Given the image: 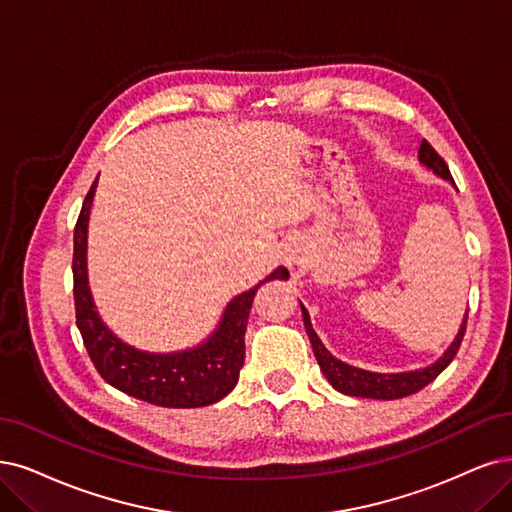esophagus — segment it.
I'll return each mask as SVG.
<instances>
[{"mask_svg":"<svg viewBox=\"0 0 512 512\" xmlns=\"http://www.w3.org/2000/svg\"><path fill=\"white\" fill-rule=\"evenodd\" d=\"M282 261H285V266L291 268V270L304 268V263L308 261L306 246L301 244V242H291V244H287L285 255H282Z\"/></svg>","mask_w":512,"mask_h":512,"instance_id":"obj_1","label":"esophagus"}]
</instances>
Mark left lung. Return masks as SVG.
Here are the masks:
<instances>
[{"label": "left lung", "instance_id": "8db88e82", "mask_svg": "<svg viewBox=\"0 0 512 512\" xmlns=\"http://www.w3.org/2000/svg\"><path fill=\"white\" fill-rule=\"evenodd\" d=\"M418 154H420V162L424 166H428L434 175L447 179L453 185V179H451V173H449L445 160L437 154V151H434V147L426 139L422 141ZM299 306H301V314H304V325H306V333L310 337L314 356H316V361L320 365V371H323L325 377L329 380V384L342 394L361 396V399H377V401L403 399V396L418 392L424 386H428L432 380H437V375L453 361V356L458 354L460 344L464 339V331H466V320H468V310H466L456 339H453V344L445 350V354L439 358L437 363H432L424 369L405 371V373H375V371H365V369L352 367L348 363L339 361V358H335L325 348V344L320 342L316 331L312 329L310 314L304 308V304H299Z\"/></svg>", "mask_w": 512, "mask_h": 512}]
</instances>
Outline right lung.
<instances>
[{"mask_svg":"<svg viewBox=\"0 0 512 512\" xmlns=\"http://www.w3.org/2000/svg\"><path fill=\"white\" fill-rule=\"evenodd\" d=\"M94 179L82 204L73 234V299L75 323L82 333L90 361L103 380L128 396L158 407L192 409L206 407L230 394L244 365V331L257 289L268 280L287 278L285 268H276L253 289L236 295L227 304L217 329L196 348L156 354L124 344L101 320L88 287L86 238L90 206L97 189Z\"/></svg>","mask_w":512,"mask_h":512,"instance_id":"1","label":"right lung"}]
</instances>
